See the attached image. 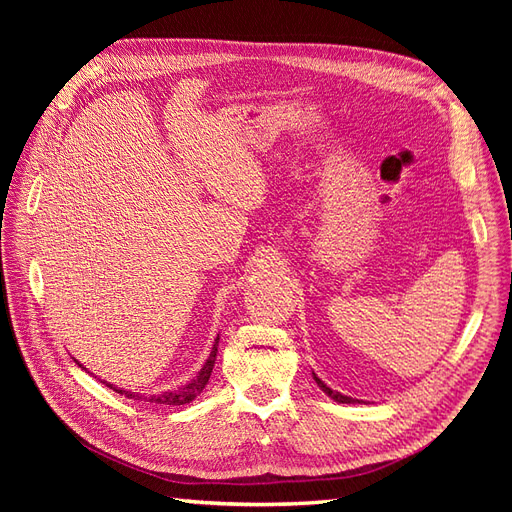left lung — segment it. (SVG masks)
I'll return each mask as SVG.
<instances>
[{"label":"left lung","instance_id":"1","mask_svg":"<svg viewBox=\"0 0 512 512\" xmlns=\"http://www.w3.org/2000/svg\"><path fill=\"white\" fill-rule=\"evenodd\" d=\"M312 374H314V371H312ZM314 380H316V384L320 386V389L324 391V393H327L333 401H337V404H356V401H359V399H352V397H348V395H342V393H337V391H333L331 389V386H327V384H324L316 374H314Z\"/></svg>","mask_w":512,"mask_h":512}]
</instances>
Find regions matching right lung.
Masks as SVG:
<instances>
[{
    "mask_svg": "<svg viewBox=\"0 0 512 512\" xmlns=\"http://www.w3.org/2000/svg\"><path fill=\"white\" fill-rule=\"evenodd\" d=\"M218 342H220V335L215 337L211 354L207 356V361H205L203 367H200L198 374H196L188 384L177 386V389H173V391H164V393L149 395V397H147V395H141V393H132V391H126V389H119V386H115V384H111V382H104V384L108 386V389H113V391L119 393V395H126L128 399L149 401V404H160V406H168V408L190 404V401H192L196 395L203 393V389H205L209 378H211V371H213V365H215V356H218ZM76 365L83 367L79 361H76ZM83 369H85V367H83Z\"/></svg>",
    "mask_w": 512,
    "mask_h": 512,
    "instance_id": "1",
    "label": "right lung"
}]
</instances>
